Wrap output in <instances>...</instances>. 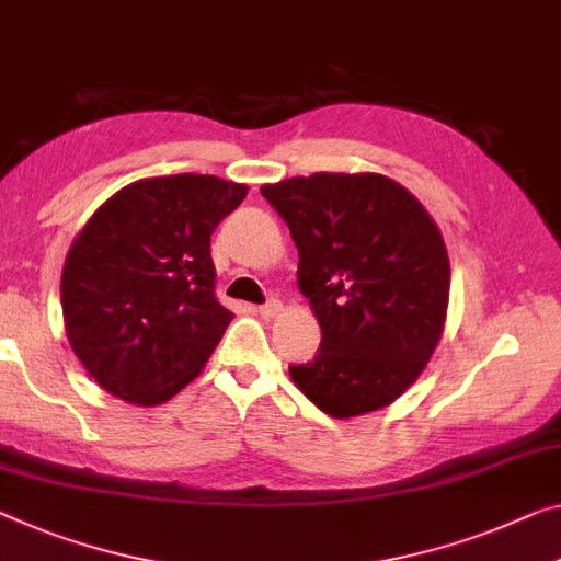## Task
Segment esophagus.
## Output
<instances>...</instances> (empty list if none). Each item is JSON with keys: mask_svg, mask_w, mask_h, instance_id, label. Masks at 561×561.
I'll return each instance as SVG.
<instances>
[{"mask_svg": "<svg viewBox=\"0 0 561 561\" xmlns=\"http://www.w3.org/2000/svg\"><path fill=\"white\" fill-rule=\"evenodd\" d=\"M256 312L270 320V317H277L282 312V302H279V299H270V302H264L262 307L256 309Z\"/></svg>", "mask_w": 561, "mask_h": 561, "instance_id": "obj_1", "label": "esophagus"}]
</instances>
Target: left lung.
Segmentation results:
<instances>
[{
    "label": "left lung",
    "instance_id": "1",
    "mask_svg": "<svg viewBox=\"0 0 561 561\" xmlns=\"http://www.w3.org/2000/svg\"><path fill=\"white\" fill-rule=\"evenodd\" d=\"M299 252L297 284L320 322L295 386L332 417L380 411L425 370L446 324L450 264L411 191L380 173H312L262 186Z\"/></svg>",
    "mask_w": 561,
    "mask_h": 561
}]
</instances>
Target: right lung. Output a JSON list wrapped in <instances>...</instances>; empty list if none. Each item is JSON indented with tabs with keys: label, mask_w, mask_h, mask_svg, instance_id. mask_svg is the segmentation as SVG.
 Here are the masks:
<instances>
[{
	"label": "right lung",
	"mask_w": 561,
	"mask_h": 561,
	"mask_svg": "<svg viewBox=\"0 0 561 561\" xmlns=\"http://www.w3.org/2000/svg\"><path fill=\"white\" fill-rule=\"evenodd\" d=\"M244 196V183L219 175H158L90 216L60 299L72 353L100 388L158 405L204 370L233 317L214 295L211 233Z\"/></svg>",
	"instance_id": "add662e5"
}]
</instances>
